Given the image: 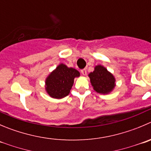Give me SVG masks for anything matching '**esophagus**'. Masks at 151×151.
Returning <instances> with one entry per match:
<instances>
[{
	"mask_svg": "<svg viewBox=\"0 0 151 151\" xmlns=\"http://www.w3.org/2000/svg\"><path fill=\"white\" fill-rule=\"evenodd\" d=\"M81 73L83 76H85V75L87 74V70H86V69H83V70H81Z\"/></svg>",
	"mask_w": 151,
	"mask_h": 151,
	"instance_id": "34e87169",
	"label": "esophagus"
}]
</instances>
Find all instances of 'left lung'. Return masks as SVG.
I'll list each match as a JSON object with an SVG mask.
<instances>
[{
    "mask_svg": "<svg viewBox=\"0 0 151 151\" xmlns=\"http://www.w3.org/2000/svg\"><path fill=\"white\" fill-rule=\"evenodd\" d=\"M93 90L100 94H108L116 87V78L104 66L97 65L88 75Z\"/></svg>",
    "mask_w": 151,
    "mask_h": 151,
    "instance_id": "8db88e82",
    "label": "left lung"
}]
</instances>
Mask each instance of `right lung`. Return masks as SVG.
Segmentation results:
<instances>
[{
    "mask_svg": "<svg viewBox=\"0 0 151 151\" xmlns=\"http://www.w3.org/2000/svg\"><path fill=\"white\" fill-rule=\"evenodd\" d=\"M79 76L80 73L77 70L60 64L46 78V92L53 99L64 98L70 93L74 78Z\"/></svg>",
    "mask_w": 151,
    "mask_h": 151,
    "instance_id": "obj_1",
    "label": "right lung"
}]
</instances>
